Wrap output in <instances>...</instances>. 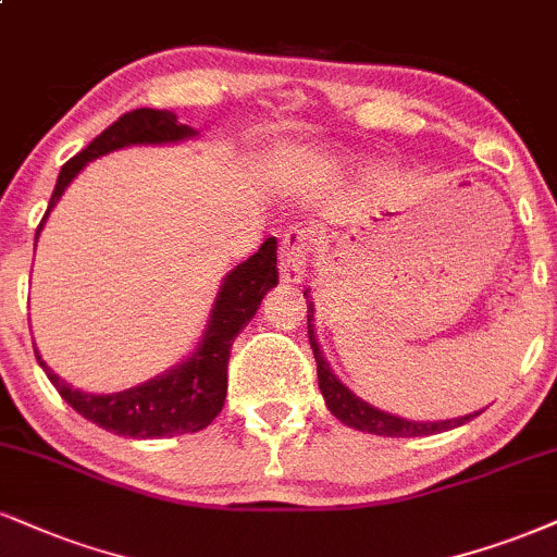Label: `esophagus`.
<instances>
[{"label": "esophagus", "instance_id": "1", "mask_svg": "<svg viewBox=\"0 0 557 557\" xmlns=\"http://www.w3.org/2000/svg\"><path fill=\"white\" fill-rule=\"evenodd\" d=\"M313 251V236L311 231H304V227H293L283 236V244H280V280L283 283H300L306 274L308 257Z\"/></svg>", "mask_w": 557, "mask_h": 557}]
</instances>
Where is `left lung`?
Masks as SVG:
<instances>
[{
	"label": "left lung",
	"mask_w": 557,
	"mask_h": 557,
	"mask_svg": "<svg viewBox=\"0 0 557 557\" xmlns=\"http://www.w3.org/2000/svg\"><path fill=\"white\" fill-rule=\"evenodd\" d=\"M311 319H313V304H308V343H311L313 358H317L319 388H321V394H324L330 412L337 420H343L345 425L355 428V431L388 435V438H414V435H433L441 431H451V428L470 423L472 418H478L480 414V412L465 414V418L444 420V423H412V420H401V418H397V414L376 410V407H371L368 401L355 397V394L345 384H339V379L334 376L330 363H326L324 355H321V350H319L317 337H313V321Z\"/></svg>",
	"instance_id": "left-lung-1"
}]
</instances>
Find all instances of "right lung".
Instances as JSON below:
<instances>
[{
	"mask_svg": "<svg viewBox=\"0 0 557 557\" xmlns=\"http://www.w3.org/2000/svg\"><path fill=\"white\" fill-rule=\"evenodd\" d=\"M191 134L194 132L189 126L178 124L176 113L171 111L137 109L124 113L109 129L100 132L83 152H77L75 158H70L62 165L44 220L49 218L51 207L59 202L70 181L92 158L137 143H178V139L191 137ZM44 220L38 225L36 238L41 233ZM277 283V240L267 238L259 246V251L246 259L244 264H238L236 270L227 274L225 283L220 285L218 300H214L210 313V324H207L197 352L186 363L163 373V376L147 381L143 386L126 388V392H77V388L64 384L57 373H51V368H46L41 355L36 352V358L66 405L90 423L106 428V431L126 435V438H171V435L181 433H197L210 425L225 405L227 360H231L233 339L257 313L267 290Z\"/></svg>",
	"mask_w": 557,
	"mask_h": 557,
	"instance_id": "add662e5",
	"label": "right lung"
}]
</instances>
